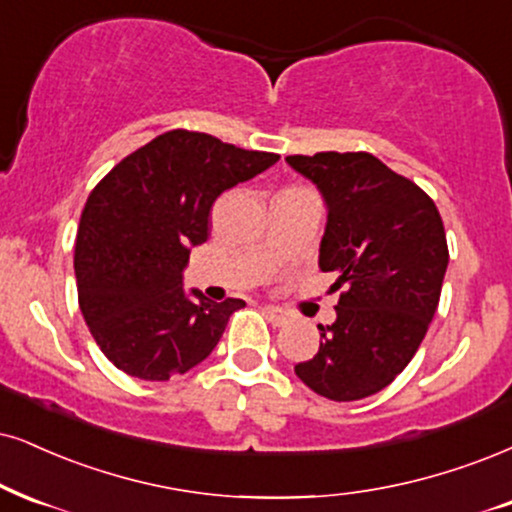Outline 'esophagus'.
Segmentation results:
<instances>
[{"label":"esophagus","instance_id":"obj_1","mask_svg":"<svg viewBox=\"0 0 512 512\" xmlns=\"http://www.w3.org/2000/svg\"><path fill=\"white\" fill-rule=\"evenodd\" d=\"M263 313H266L268 323L275 327L287 325V320H289V313L282 311V308H277V306H263Z\"/></svg>","mask_w":512,"mask_h":512}]
</instances>
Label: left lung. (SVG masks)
<instances>
[{
  "label": "left lung",
  "mask_w": 512,
  "mask_h": 512,
  "mask_svg": "<svg viewBox=\"0 0 512 512\" xmlns=\"http://www.w3.org/2000/svg\"><path fill=\"white\" fill-rule=\"evenodd\" d=\"M327 204L320 270L344 287L337 320L318 325L320 349L294 365L299 380L330 401L377 394L415 356L449 266L434 201L365 151L287 156Z\"/></svg>",
  "instance_id": "left-lung-1"
}]
</instances>
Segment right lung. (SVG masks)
Returning <instances> with one entry per match:
<instances>
[{"label":"right lung","mask_w":512,"mask_h":512,"mask_svg":"<svg viewBox=\"0 0 512 512\" xmlns=\"http://www.w3.org/2000/svg\"><path fill=\"white\" fill-rule=\"evenodd\" d=\"M277 159L206 132L170 130L92 189L75 237L78 301L94 342L118 370L166 382L216 349L244 301L187 294L182 270L192 246L208 239L213 201Z\"/></svg>","instance_id":"1"}]
</instances>
